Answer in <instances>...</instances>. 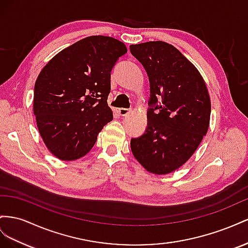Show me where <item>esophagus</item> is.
<instances>
[{
  "label": "esophagus",
  "mask_w": 248,
  "mask_h": 248,
  "mask_svg": "<svg viewBox=\"0 0 248 248\" xmlns=\"http://www.w3.org/2000/svg\"><path fill=\"white\" fill-rule=\"evenodd\" d=\"M129 112H130V109H126V108H120V109H118V113L122 116H125Z\"/></svg>",
  "instance_id": "34e87169"
}]
</instances>
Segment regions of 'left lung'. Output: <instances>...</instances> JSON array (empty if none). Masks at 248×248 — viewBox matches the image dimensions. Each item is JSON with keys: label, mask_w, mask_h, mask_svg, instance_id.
<instances>
[{"label": "left lung", "mask_w": 248, "mask_h": 248, "mask_svg": "<svg viewBox=\"0 0 248 248\" xmlns=\"http://www.w3.org/2000/svg\"><path fill=\"white\" fill-rule=\"evenodd\" d=\"M150 80L147 126L131 139L134 157L147 171L166 174L181 167L206 135L211 102L199 70L164 41L130 46Z\"/></svg>", "instance_id": "left-lung-1"}]
</instances>
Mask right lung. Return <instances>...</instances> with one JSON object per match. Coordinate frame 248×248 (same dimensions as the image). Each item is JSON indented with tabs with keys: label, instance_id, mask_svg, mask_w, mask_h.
<instances>
[{
	"label": "right lung",
	"instance_id": "1",
	"mask_svg": "<svg viewBox=\"0 0 248 248\" xmlns=\"http://www.w3.org/2000/svg\"><path fill=\"white\" fill-rule=\"evenodd\" d=\"M126 52L122 41L97 35L64 48L42 68L33 110L40 135L55 157H83L113 119L107 103L111 72Z\"/></svg>",
	"mask_w": 248,
	"mask_h": 248
}]
</instances>
